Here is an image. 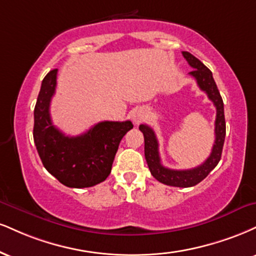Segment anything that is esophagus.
<instances>
[{
	"mask_svg": "<svg viewBox=\"0 0 256 256\" xmlns=\"http://www.w3.org/2000/svg\"><path fill=\"white\" fill-rule=\"evenodd\" d=\"M143 119H144V113L142 112L140 110H134V112L132 113V120H134V124H138V122H140Z\"/></svg>",
	"mask_w": 256,
	"mask_h": 256,
	"instance_id": "1",
	"label": "esophagus"
}]
</instances>
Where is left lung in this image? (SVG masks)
Instances as JSON below:
<instances>
[{"mask_svg": "<svg viewBox=\"0 0 256 256\" xmlns=\"http://www.w3.org/2000/svg\"><path fill=\"white\" fill-rule=\"evenodd\" d=\"M182 56L186 58L190 66L193 68L190 75L196 78L199 88L208 94V98L214 102L217 110L216 122H214L216 138H214V144L212 146L210 156L206 158V161L202 164L192 169L175 170V169L166 168L162 166L161 158H160L158 142L155 132L150 126L146 124L140 125V130L144 134V155H146L148 167H149L152 176L160 182L168 184V186L192 187L204 180L220 162L224 140H226V118H224L223 100H222L220 90H218L210 69H208L198 58L190 54V52L184 51Z\"/></svg>", "mask_w": 256, "mask_h": 256, "instance_id": "left-lung-1", "label": "left lung"}]
</instances>
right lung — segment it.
I'll return each instance as SVG.
<instances>
[{
  "label": "right lung",
  "mask_w": 256,
  "mask_h": 256,
  "mask_svg": "<svg viewBox=\"0 0 256 256\" xmlns=\"http://www.w3.org/2000/svg\"><path fill=\"white\" fill-rule=\"evenodd\" d=\"M57 72L51 70L42 82L34 107V144L46 170L64 186H95L110 175L120 140L134 125L130 120L101 122L80 136H66L52 124L50 116Z\"/></svg>",
  "instance_id": "obj_1"
}]
</instances>
